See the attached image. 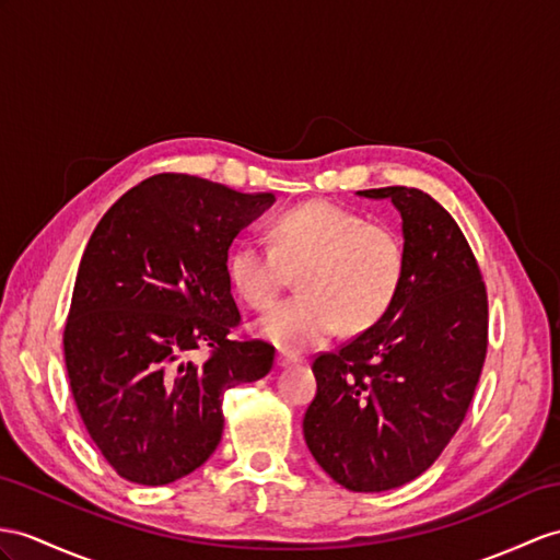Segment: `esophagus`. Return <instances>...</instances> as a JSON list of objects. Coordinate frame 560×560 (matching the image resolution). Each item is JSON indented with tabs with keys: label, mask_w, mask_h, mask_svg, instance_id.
Instances as JSON below:
<instances>
[{
	"label": "esophagus",
	"mask_w": 560,
	"mask_h": 560,
	"mask_svg": "<svg viewBox=\"0 0 560 560\" xmlns=\"http://www.w3.org/2000/svg\"><path fill=\"white\" fill-rule=\"evenodd\" d=\"M296 363H302V359L294 357V353H284V351L278 353V365L280 368H290V365H296Z\"/></svg>",
	"instance_id": "1"
}]
</instances>
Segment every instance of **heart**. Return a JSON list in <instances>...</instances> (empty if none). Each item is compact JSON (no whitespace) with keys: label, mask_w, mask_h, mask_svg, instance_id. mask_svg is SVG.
<instances>
[{"label":"heart","mask_w":560,"mask_h":560,"mask_svg":"<svg viewBox=\"0 0 560 560\" xmlns=\"http://www.w3.org/2000/svg\"><path fill=\"white\" fill-rule=\"evenodd\" d=\"M404 242L387 223L332 201H306L272 218L270 244L240 240L228 256V276L252 308H268L290 270L299 292L272 306L256 330L282 351H306L339 325L359 332L375 325L404 282Z\"/></svg>","instance_id":"1"}]
</instances>
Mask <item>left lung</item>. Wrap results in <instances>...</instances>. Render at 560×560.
Masks as SVG:
<instances>
[{"instance_id":"1","label":"left lung","mask_w":560,"mask_h":560,"mask_svg":"<svg viewBox=\"0 0 560 560\" xmlns=\"http://www.w3.org/2000/svg\"><path fill=\"white\" fill-rule=\"evenodd\" d=\"M401 213L404 282L389 311L313 361L308 452L351 492H387L425 472L468 413L487 357V290L468 240L416 187L359 192Z\"/></svg>"}]
</instances>
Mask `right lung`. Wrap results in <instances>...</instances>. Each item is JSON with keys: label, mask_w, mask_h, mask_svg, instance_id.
I'll return each mask as SVG.
<instances>
[{"label": "right lung", "mask_w": 560, "mask_h": 560, "mask_svg": "<svg viewBox=\"0 0 560 560\" xmlns=\"http://www.w3.org/2000/svg\"><path fill=\"white\" fill-rule=\"evenodd\" d=\"M272 201L270 192L161 173L94 228L63 357L92 442L126 480L161 487L197 470L221 442L225 389L270 373L276 349L230 337L240 311L228 249Z\"/></svg>", "instance_id": "right-lung-1"}]
</instances>
